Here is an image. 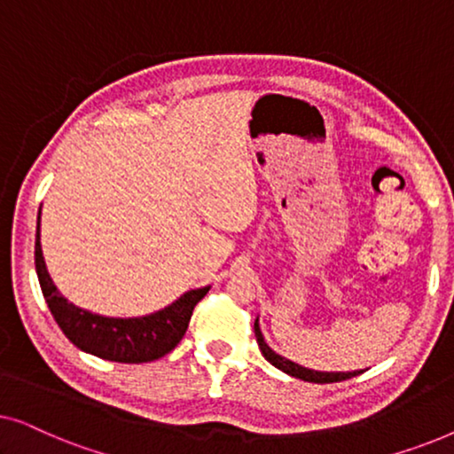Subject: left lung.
Masks as SVG:
<instances>
[{
  "mask_svg": "<svg viewBox=\"0 0 454 454\" xmlns=\"http://www.w3.org/2000/svg\"><path fill=\"white\" fill-rule=\"evenodd\" d=\"M254 333H256L258 347H260V351H262V356L266 357V362H270L272 365H275V368L283 370L285 374H289V376H294V378H300V380L318 382V384L340 382V380H349V378L362 374V372H364V370H356V372H316V370H308V368H303V365L289 362V359H285V357L278 356V353L272 351L270 347L266 345L262 333H260L258 320L254 322Z\"/></svg>",
  "mask_w": 454,
  "mask_h": 454,
  "instance_id": "left-lung-1",
  "label": "left lung"
}]
</instances>
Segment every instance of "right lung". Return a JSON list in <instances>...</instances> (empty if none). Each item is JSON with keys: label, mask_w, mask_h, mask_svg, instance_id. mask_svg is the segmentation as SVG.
Instances as JSON below:
<instances>
[{"label": "right lung", "mask_w": 454, "mask_h": 454, "mask_svg": "<svg viewBox=\"0 0 454 454\" xmlns=\"http://www.w3.org/2000/svg\"><path fill=\"white\" fill-rule=\"evenodd\" d=\"M35 266L43 297L55 322L78 349L92 356L121 364H145L167 356L177 347L188 331L196 303L210 287L192 289L177 301L142 318H107L74 306L59 294L49 277L41 250V210L35 241Z\"/></svg>", "instance_id": "obj_1"}]
</instances>
